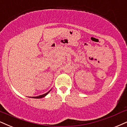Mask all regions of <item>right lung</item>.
I'll return each instance as SVG.
<instances>
[{"label": "right lung", "instance_id": "right-lung-1", "mask_svg": "<svg viewBox=\"0 0 127 127\" xmlns=\"http://www.w3.org/2000/svg\"><path fill=\"white\" fill-rule=\"evenodd\" d=\"M51 90H50L49 91H48V92H46V94H43V95H39V96H32V97H31V98H43V97H45L47 94H48V93H49V92L51 91ZM30 98H31V96H30Z\"/></svg>", "mask_w": 127, "mask_h": 127}]
</instances>
